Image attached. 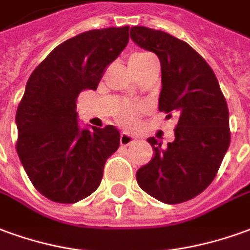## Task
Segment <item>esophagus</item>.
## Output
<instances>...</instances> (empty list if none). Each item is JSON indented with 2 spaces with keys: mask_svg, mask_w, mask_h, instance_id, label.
<instances>
[{
  "mask_svg": "<svg viewBox=\"0 0 250 250\" xmlns=\"http://www.w3.org/2000/svg\"><path fill=\"white\" fill-rule=\"evenodd\" d=\"M134 141H135V137L130 135L128 132H122V135H120V145L128 146V145H131Z\"/></svg>",
  "mask_w": 250,
  "mask_h": 250,
  "instance_id": "1",
  "label": "esophagus"
}]
</instances>
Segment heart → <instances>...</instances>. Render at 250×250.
<instances>
[{
    "instance_id": "heart-1",
    "label": "heart",
    "mask_w": 250,
    "mask_h": 250,
    "mask_svg": "<svg viewBox=\"0 0 250 250\" xmlns=\"http://www.w3.org/2000/svg\"><path fill=\"white\" fill-rule=\"evenodd\" d=\"M151 58L150 54H146V52H138V54H134L130 58V67L131 69H135L137 66H139L141 63H143L146 59ZM138 112H139V108L138 107H122L118 111V115L116 118L119 120V123H122L123 125H132L138 119Z\"/></svg>"
}]
</instances>
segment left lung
I'll list each match as a JSON object with an SVG mask.
<instances>
[{"label": "left lung", "mask_w": 250, "mask_h": 250, "mask_svg": "<svg viewBox=\"0 0 250 250\" xmlns=\"http://www.w3.org/2000/svg\"><path fill=\"white\" fill-rule=\"evenodd\" d=\"M131 39L161 62L158 109L179 116L174 141L162 146L155 138L149 164L137 181L160 202L177 204L198 196L212 183L230 145L229 109L214 71L188 43L164 31L132 27Z\"/></svg>", "instance_id": "8db88e82"}]
</instances>
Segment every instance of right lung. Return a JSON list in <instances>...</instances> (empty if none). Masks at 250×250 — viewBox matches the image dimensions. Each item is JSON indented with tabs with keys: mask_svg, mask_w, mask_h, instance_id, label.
<instances>
[{
	"mask_svg": "<svg viewBox=\"0 0 250 250\" xmlns=\"http://www.w3.org/2000/svg\"><path fill=\"white\" fill-rule=\"evenodd\" d=\"M130 27L88 31L52 50L32 71L16 112V150L31 183L57 203H76L99 188L118 150L113 125L80 128L77 97L97 89L104 70L128 43Z\"/></svg>",
	"mask_w": 250,
	"mask_h": 250,
	"instance_id": "add662e5",
	"label": "right lung"
}]
</instances>
